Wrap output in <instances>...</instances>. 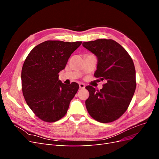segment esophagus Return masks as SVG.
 <instances>
[{"label":"esophagus","mask_w":159,"mask_h":159,"mask_svg":"<svg viewBox=\"0 0 159 159\" xmlns=\"http://www.w3.org/2000/svg\"><path fill=\"white\" fill-rule=\"evenodd\" d=\"M79 85H80V88H81V89H84L85 88V85L84 84L81 83L79 84Z\"/></svg>","instance_id":"obj_1"}]
</instances>
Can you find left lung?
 Segmentation results:
<instances>
[{
    "instance_id": "8db88e82",
    "label": "left lung",
    "mask_w": 159,
    "mask_h": 159,
    "mask_svg": "<svg viewBox=\"0 0 159 159\" xmlns=\"http://www.w3.org/2000/svg\"><path fill=\"white\" fill-rule=\"evenodd\" d=\"M82 45L98 57L94 76L105 81L100 90L86 86L89 93L86 108L96 121H114L126 111L136 89L133 61L125 49L111 39H98Z\"/></svg>"
}]
</instances>
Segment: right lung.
<instances>
[{
    "label": "right lung",
    "mask_w": 159,
    "mask_h": 159,
    "mask_svg": "<svg viewBox=\"0 0 159 159\" xmlns=\"http://www.w3.org/2000/svg\"><path fill=\"white\" fill-rule=\"evenodd\" d=\"M81 43L47 40L26 57L21 74L22 93L27 105L42 121L52 123L63 117L78 91V84H63L58 73Z\"/></svg>",
    "instance_id": "right-lung-1"
}]
</instances>
